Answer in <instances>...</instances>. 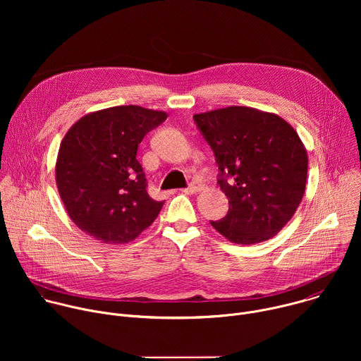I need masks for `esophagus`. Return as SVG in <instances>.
<instances>
[{
    "label": "esophagus",
    "mask_w": 361,
    "mask_h": 361,
    "mask_svg": "<svg viewBox=\"0 0 361 361\" xmlns=\"http://www.w3.org/2000/svg\"><path fill=\"white\" fill-rule=\"evenodd\" d=\"M201 188H202V185H201L200 183H192V184H190L187 188H184L183 191L187 192V194H194V192L201 191Z\"/></svg>",
    "instance_id": "obj_1"
}]
</instances>
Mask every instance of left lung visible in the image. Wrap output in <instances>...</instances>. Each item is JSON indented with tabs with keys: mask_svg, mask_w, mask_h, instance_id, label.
Returning <instances> with one entry per match:
<instances>
[{
	"mask_svg": "<svg viewBox=\"0 0 361 361\" xmlns=\"http://www.w3.org/2000/svg\"><path fill=\"white\" fill-rule=\"evenodd\" d=\"M194 120L214 151L230 204L227 216L212 226L235 244L270 240L294 216L307 184V149L297 131L274 113L244 106Z\"/></svg>",
	"mask_w": 361,
	"mask_h": 361,
	"instance_id": "left-lung-1",
	"label": "left lung"
}]
</instances>
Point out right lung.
<instances>
[{"label": "right lung", "mask_w": 361, "mask_h": 361, "mask_svg": "<svg viewBox=\"0 0 361 361\" xmlns=\"http://www.w3.org/2000/svg\"><path fill=\"white\" fill-rule=\"evenodd\" d=\"M166 118L164 111L118 106L85 114L66 133L56 183L67 214L85 234L126 244L157 219L164 201L148 195L137 149Z\"/></svg>", "instance_id": "right-lung-1"}]
</instances>
